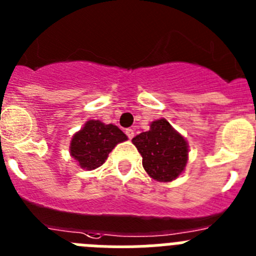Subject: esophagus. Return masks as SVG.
<instances>
[{"label":"esophagus","mask_w":256,"mask_h":256,"mask_svg":"<svg viewBox=\"0 0 256 256\" xmlns=\"http://www.w3.org/2000/svg\"><path fill=\"white\" fill-rule=\"evenodd\" d=\"M126 134L128 136V138L132 140L133 137H134V130H130V128H128V130H126Z\"/></svg>","instance_id":"obj_1"}]
</instances>
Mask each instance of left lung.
Returning <instances> with one entry per match:
<instances>
[{
  "instance_id": "8db88e82",
  "label": "left lung",
  "mask_w": 256,
  "mask_h": 256,
  "mask_svg": "<svg viewBox=\"0 0 256 256\" xmlns=\"http://www.w3.org/2000/svg\"><path fill=\"white\" fill-rule=\"evenodd\" d=\"M146 173L158 182L177 180L188 162V144L166 119L151 122L150 130L132 140Z\"/></svg>"
}]
</instances>
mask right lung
<instances>
[{
	"label": "right lung",
	"instance_id": "right-lung-1",
	"mask_svg": "<svg viewBox=\"0 0 256 256\" xmlns=\"http://www.w3.org/2000/svg\"><path fill=\"white\" fill-rule=\"evenodd\" d=\"M126 140L128 137L114 124L87 120L72 137L69 152L80 168L94 170L105 162L118 144Z\"/></svg>",
	"mask_w": 256,
	"mask_h": 256
}]
</instances>
